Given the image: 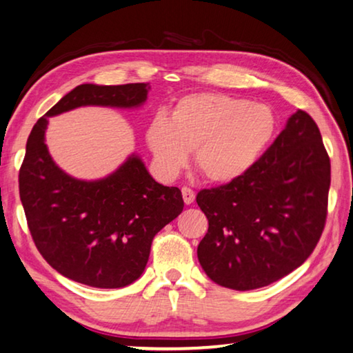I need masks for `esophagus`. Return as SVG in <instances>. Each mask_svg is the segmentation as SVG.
<instances>
[{
  "instance_id": "obj_1",
  "label": "esophagus",
  "mask_w": 353,
  "mask_h": 353,
  "mask_svg": "<svg viewBox=\"0 0 353 353\" xmlns=\"http://www.w3.org/2000/svg\"><path fill=\"white\" fill-rule=\"evenodd\" d=\"M181 192H183V199H184V203L186 205H190L192 203V201L195 200V192L190 188H188V186H184L183 189H181Z\"/></svg>"
}]
</instances>
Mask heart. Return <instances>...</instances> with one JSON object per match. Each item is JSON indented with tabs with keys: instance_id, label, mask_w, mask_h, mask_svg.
<instances>
[{
	"instance_id": "b5f03b06",
	"label": "heart",
	"mask_w": 353,
	"mask_h": 353,
	"mask_svg": "<svg viewBox=\"0 0 353 353\" xmlns=\"http://www.w3.org/2000/svg\"><path fill=\"white\" fill-rule=\"evenodd\" d=\"M279 120L274 109L227 94L183 97L170 117L158 112L147 126V143L167 175L188 164L211 183H231L244 176L274 142Z\"/></svg>"
}]
</instances>
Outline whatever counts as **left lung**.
Segmentation results:
<instances>
[{"instance_id": "8db88e82", "label": "left lung", "mask_w": 353, "mask_h": 353, "mask_svg": "<svg viewBox=\"0 0 353 353\" xmlns=\"http://www.w3.org/2000/svg\"><path fill=\"white\" fill-rule=\"evenodd\" d=\"M330 158L311 115L297 111L253 169L197 203L208 233L197 255L217 285L256 290L307 261L327 221Z\"/></svg>"}]
</instances>
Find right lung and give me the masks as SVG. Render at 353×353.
<instances>
[{"mask_svg": "<svg viewBox=\"0 0 353 353\" xmlns=\"http://www.w3.org/2000/svg\"><path fill=\"white\" fill-rule=\"evenodd\" d=\"M148 90V83L81 84L28 137L19 175L28 228L45 261L73 281L106 290L136 281L156 233L181 214L184 201L180 189L156 183L134 154L103 180L72 178L51 159L46 125L51 115L79 106H141Z\"/></svg>", "mask_w": 353, "mask_h": 353, "instance_id": "add662e5", "label": "right lung"}]
</instances>
